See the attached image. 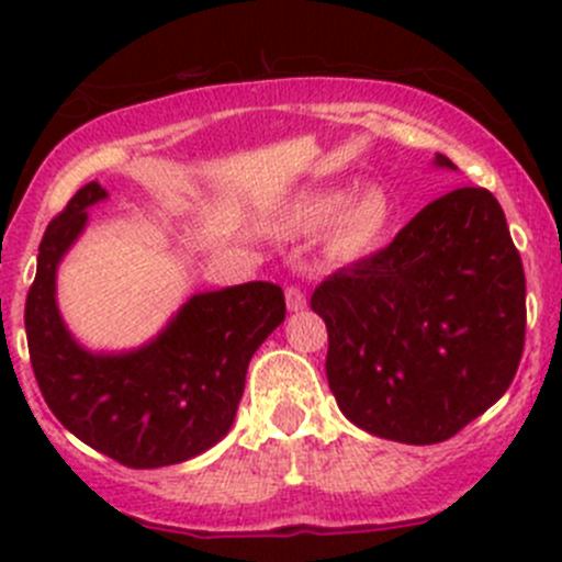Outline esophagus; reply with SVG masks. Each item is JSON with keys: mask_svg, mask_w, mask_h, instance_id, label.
<instances>
[{"mask_svg": "<svg viewBox=\"0 0 562 562\" xmlns=\"http://www.w3.org/2000/svg\"><path fill=\"white\" fill-rule=\"evenodd\" d=\"M285 304H288V310H291V313H302V310H307V296H304L302 288H296V285L288 288Z\"/></svg>", "mask_w": 562, "mask_h": 562, "instance_id": "obj_1", "label": "esophagus"}]
</instances>
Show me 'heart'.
<instances>
[{
  "label": "heart",
  "mask_w": 562,
  "mask_h": 562,
  "mask_svg": "<svg viewBox=\"0 0 562 562\" xmlns=\"http://www.w3.org/2000/svg\"><path fill=\"white\" fill-rule=\"evenodd\" d=\"M394 223V203L386 187L364 184L353 192L342 187H317L302 192L282 214V228L293 236H317L337 258L353 260L372 252Z\"/></svg>",
  "instance_id": "heart-1"
}]
</instances>
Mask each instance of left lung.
I'll return each instance as SVG.
<instances>
[{"mask_svg":"<svg viewBox=\"0 0 562 562\" xmlns=\"http://www.w3.org/2000/svg\"><path fill=\"white\" fill-rule=\"evenodd\" d=\"M435 168L457 171L446 155ZM326 321L328 389L348 422L411 446L449 440L517 375L525 271L484 187L427 203L372 258L313 293Z\"/></svg>","mask_w":562,"mask_h":562,"instance_id":"8db88e82","label":"left lung"}]
</instances>
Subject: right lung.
<instances>
[{
	"instance_id": "1",
	"label": "right lung",
	"mask_w": 562,
	"mask_h": 562,
	"mask_svg": "<svg viewBox=\"0 0 562 562\" xmlns=\"http://www.w3.org/2000/svg\"><path fill=\"white\" fill-rule=\"evenodd\" d=\"M103 201L89 181L45 228L24 313L32 370L61 427L100 454L140 470L187 462L234 427L249 359L285 321V296L274 282L192 293L138 348H87L61 317L56 274Z\"/></svg>"
}]
</instances>
